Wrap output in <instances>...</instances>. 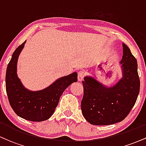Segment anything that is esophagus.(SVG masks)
<instances>
[{
    "label": "esophagus",
    "instance_id": "obj_1",
    "mask_svg": "<svg viewBox=\"0 0 146 146\" xmlns=\"http://www.w3.org/2000/svg\"><path fill=\"white\" fill-rule=\"evenodd\" d=\"M84 76V72L83 71H80L78 72V81L81 82L82 81Z\"/></svg>",
    "mask_w": 146,
    "mask_h": 146
}]
</instances>
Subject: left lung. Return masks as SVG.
<instances>
[{
	"label": "left lung",
	"instance_id": "1",
	"mask_svg": "<svg viewBox=\"0 0 146 146\" xmlns=\"http://www.w3.org/2000/svg\"><path fill=\"white\" fill-rule=\"evenodd\" d=\"M120 61L122 78L108 87L94 78L84 79V95L81 102L83 116L90 124L111 125L121 121L133 108L140 89L137 62L130 48L123 43Z\"/></svg>",
	"mask_w": 146,
	"mask_h": 146
}]
</instances>
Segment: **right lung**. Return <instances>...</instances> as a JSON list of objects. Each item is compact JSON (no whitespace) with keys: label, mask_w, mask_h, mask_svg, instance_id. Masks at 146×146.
<instances>
[{"label":"right lung","mask_w":146,"mask_h":146,"mask_svg":"<svg viewBox=\"0 0 146 146\" xmlns=\"http://www.w3.org/2000/svg\"><path fill=\"white\" fill-rule=\"evenodd\" d=\"M25 42L26 41L15 50L7 65L5 77L7 94L11 108L18 116L28 121H45L54 113L64 90L78 81V73L74 72L60 78L43 90L31 91L27 89L17 75L18 59Z\"/></svg>","instance_id":"1"}]
</instances>
